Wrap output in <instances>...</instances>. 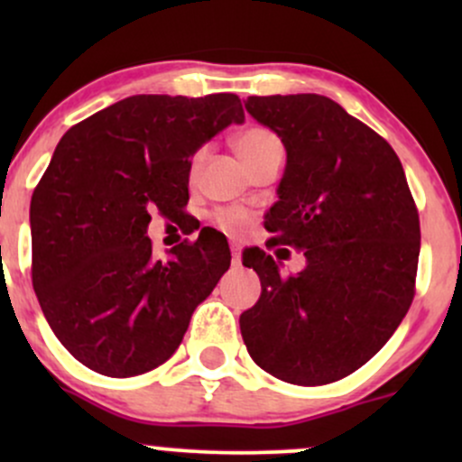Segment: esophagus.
I'll return each mask as SVG.
<instances>
[{
    "mask_svg": "<svg viewBox=\"0 0 462 462\" xmlns=\"http://www.w3.org/2000/svg\"><path fill=\"white\" fill-rule=\"evenodd\" d=\"M232 264H241V249L236 243H232Z\"/></svg>",
    "mask_w": 462,
    "mask_h": 462,
    "instance_id": "obj_1",
    "label": "esophagus"
}]
</instances>
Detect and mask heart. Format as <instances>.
I'll return each mask as SVG.
<instances>
[{"label": "heart", "instance_id": "1", "mask_svg": "<svg viewBox=\"0 0 462 462\" xmlns=\"http://www.w3.org/2000/svg\"><path fill=\"white\" fill-rule=\"evenodd\" d=\"M275 145H280L278 136L264 128H247V130L238 132V134L235 136V150L238 156H241V161L245 162L247 169ZM206 156H208V147H199V150H195L193 156H190V161H189L190 182H193V180H198V176L201 173V167H204V162H206ZM215 224L219 226L221 230L230 232V235H241V232L247 227L249 219L245 213H241V210L224 208V210H217L215 213Z\"/></svg>", "mask_w": 462, "mask_h": 462}]
</instances>
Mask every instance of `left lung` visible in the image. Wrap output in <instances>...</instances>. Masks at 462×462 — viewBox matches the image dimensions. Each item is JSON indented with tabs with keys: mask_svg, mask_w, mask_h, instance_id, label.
Here are the masks:
<instances>
[{
	"mask_svg": "<svg viewBox=\"0 0 462 462\" xmlns=\"http://www.w3.org/2000/svg\"><path fill=\"white\" fill-rule=\"evenodd\" d=\"M247 113L284 143L286 169L264 227L304 249L306 269L282 278L249 252L261 300L241 315L249 356L291 384L315 386L363 367L415 298L419 215L393 147L330 97H247Z\"/></svg>",
	"mask_w": 462,
	"mask_h": 462,
	"instance_id": "8db88e82",
	"label": "left lung"
}]
</instances>
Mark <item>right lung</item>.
<instances>
[{
    "label": "right lung",
    "instance_id": "1",
    "mask_svg": "<svg viewBox=\"0 0 462 462\" xmlns=\"http://www.w3.org/2000/svg\"><path fill=\"white\" fill-rule=\"evenodd\" d=\"M238 95H132L65 132L30 204L32 284L58 341L110 378L171 358L190 315L230 267L213 232L152 254V213L178 219L189 161L230 124Z\"/></svg>",
    "mask_w": 462,
    "mask_h": 462
}]
</instances>
